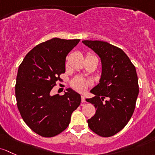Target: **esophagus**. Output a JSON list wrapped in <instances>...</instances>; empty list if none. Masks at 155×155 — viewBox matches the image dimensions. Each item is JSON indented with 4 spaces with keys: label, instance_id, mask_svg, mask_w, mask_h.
Listing matches in <instances>:
<instances>
[{
    "label": "esophagus",
    "instance_id": "esophagus-1",
    "mask_svg": "<svg viewBox=\"0 0 155 155\" xmlns=\"http://www.w3.org/2000/svg\"><path fill=\"white\" fill-rule=\"evenodd\" d=\"M81 101H82V103H84V102H86L85 97H84V95H81Z\"/></svg>",
    "mask_w": 155,
    "mask_h": 155
}]
</instances>
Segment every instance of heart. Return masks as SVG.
I'll return each instance as SVG.
<instances>
[{
    "label": "heart",
    "instance_id": "1",
    "mask_svg": "<svg viewBox=\"0 0 155 155\" xmlns=\"http://www.w3.org/2000/svg\"><path fill=\"white\" fill-rule=\"evenodd\" d=\"M88 85L89 83L85 79L81 77L75 78L71 82V87L74 89H75L76 91H78V92H81L86 91V89L88 87Z\"/></svg>",
    "mask_w": 155,
    "mask_h": 155
}]
</instances>
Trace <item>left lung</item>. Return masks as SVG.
<instances>
[{"mask_svg": "<svg viewBox=\"0 0 155 155\" xmlns=\"http://www.w3.org/2000/svg\"><path fill=\"white\" fill-rule=\"evenodd\" d=\"M101 59L99 84L90 90L95 95L86 101L96 111L87 120L98 135L111 137L125 127L133 115L139 94L136 68L122 49L103 41H82Z\"/></svg>", "mask_w": 155, "mask_h": 155, "instance_id": "8db88e82", "label": "left lung"}]
</instances>
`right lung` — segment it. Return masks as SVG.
<instances>
[{
  "instance_id": "right-lung-1",
  "label": "right lung",
  "mask_w": 155,
  "mask_h": 155,
  "mask_svg": "<svg viewBox=\"0 0 155 155\" xmlns=\"http://www.w3.org/2000/svg\"><path fill=\"white\" fill-rule=\"evenodd\" d=\"M79 42L54 38L40 43L18 67L17 106L25 123L40 136L52 137L63 132L81 104V95L71 88L63 95H51L56 82L60 81V75L66 71V56Z\"/></svg>"
}]
</instances>
